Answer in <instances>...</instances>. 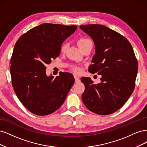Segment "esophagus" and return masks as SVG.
I'll return each mask as SVG.
<instances>
[{
	"instance_id": "1",
	"label": "esophagus",
	"mask_w": 147,
	"mask_h": 147,
	"mask_svg": "<svg viewBox=\"0 0 147 147\" xmlns=\"http://www.w3.org/2000/svg\"><path fill=\"white\" fill-rule=\"evenodd\" d=\"M74 77H75V83H78V82H80V79L79 77H78L77 76H75Z\"/></svg>"
}]
</instances>
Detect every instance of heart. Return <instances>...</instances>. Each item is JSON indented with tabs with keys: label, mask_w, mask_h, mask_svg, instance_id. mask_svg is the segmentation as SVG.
Wrapping results in <instances>:
<instances>
[{
	"label": "heart",
	"mask_w": 147,
	"mask_h": 147,
	"mask_svg": "<svg viewBox=\"0 0 147 147\" xmlns=\"http://www.w3.org/2000/svg\"><path fill=\"white\" fill-rule=\"evenodd\" d=\"M78 44L79 47L82 50V49H83L84 47L88 46L89 45H91V44H92V42L91 40H90L89 38H80L78 40ZM67 47H68V43L67 42H64L63 44H62V45L61 47V52H64L66 50V49L67 48ZM72 70L76 74H78L80 72V68L77 67H72Z\"/></svg>",
	"instance_id": "1"
}]
</instances>
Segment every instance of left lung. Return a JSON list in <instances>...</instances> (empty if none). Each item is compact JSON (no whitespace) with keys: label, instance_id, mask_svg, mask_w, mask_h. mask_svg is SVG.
<instances>
[{"label":"left lung","instance_id":"1","mask_svg":"<svg viewBox=\"0 0 147 147\" xmlns=\"http://www.w3.org/2000/svg\"><path fill=\"white\" fill-rule=\"evenodd\" d=\"M80 28L95 44L89 72L102 75L99 84L93 83L91 78H81L85 87L83 102L96 114H112L126 103L134 90L138 63L134 50L126 37L107 26L86 24Z\"/></svg>","mask_w":147,"mask_h":147}]
</instances>
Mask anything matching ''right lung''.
Wrapping results in <instances>:
<instances>
[{
	"instance_id": "obj_1",
	"label": "right lung",
	"mask_w": 147,
	"mask_h": 147,
	"mask_svg": "<svg viewBox=\"0 0 147 147\" xmlns=\"http://www.w3.org/2000/svg\"><path fill=\"white\" fill-rule=\"evenodd\" d=\"M77 28L44 23L22 35L15 44L10 59L12 86L22 104L35 115L55 112L75 82L68 72L47 77L45 65L59 56L62 43Z\"/></svg>"
}]
</instances>
